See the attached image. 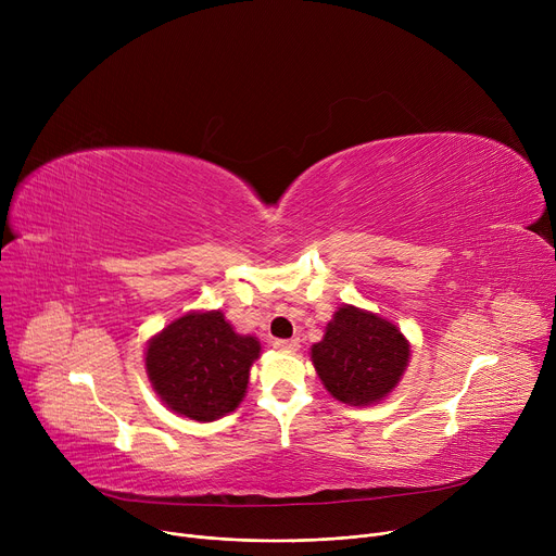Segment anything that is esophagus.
<instances>
[{
    "instance_id": "34e87169",
    "label": "esophagus",
    "mask_w": 556,
    "mask_h": 556,
    "mask_svg": "<svg viewBox=\"0 0 556 556\" xmlns=\"http://www.w3.org/2000/svg\"><path fill=\"white\" fill-rule=\"evenodd\" d=\"M275 346H277V349H281V352H298V349H300V338L275 340Z\"/></svg>"
}]
</instances>
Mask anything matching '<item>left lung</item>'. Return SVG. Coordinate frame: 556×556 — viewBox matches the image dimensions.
<instances>
[{"label":"left lung","mask_w":556,"mask_h":556,"mask_svg":"<svg viewBox=\"0 0 556 556\" xmlns=\"http://www.w3.org/2000/svg\"><path fill=\"white\" fill-rule=\"evenodd\" d=\"M325 388L342 403L369 405L388 396L410 358L403 333L374 313L342 306L311 349Z\"/></svg>","instance_id":"obj_1"}]
</instances>
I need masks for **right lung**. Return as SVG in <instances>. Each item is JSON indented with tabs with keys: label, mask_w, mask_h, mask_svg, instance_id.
<instances>
[{
	"label": "right lung",
	"mask_w": 556,
	"mask_h": 556,
	"mask_svg": "<svg viewBox=\"0 0 556 556\" xmlns=\"http://www.w3.org/2000/svg\"><path fill=\"white\" fill-rule=\"evenodd\" d=\"M261 344L239 336L220 311L187 313L146 349V371L173 413L214 421L237 410Z\"/></svg>",
	"instance_id": "obj_1"
}]
</instances>
